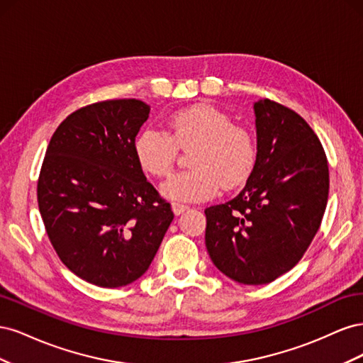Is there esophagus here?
Here are the masks:
<instances>
[{
	"instance_id": "esophagus-1",
	"label": "esophagus",
	"mask_w": 363,
	"mask_h": 363,
	"mask_svg": "<svg viewBox=\"0 0 363 363\" xmlns=\"http://www.w3.org/2000/svg\"><path fill=\"white\" fill-rule=\"evenodd\" d=\"M171 207H172V212H174L175 216L182 215L183 212H186V211H188V208H189L186 204H180V203H172Z\"/></svg>"
}]
</instances>
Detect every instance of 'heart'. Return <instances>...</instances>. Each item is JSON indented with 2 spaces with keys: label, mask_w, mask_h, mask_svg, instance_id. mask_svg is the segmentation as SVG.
Wrapping results in <instances>:
<instances>
[{
  "label": "heart",
  "mask_w": 363,
  "mask_h": 363,
  "mask_svg": "<svg viewBox=\"0 0 363 363\" xmlns=\"http://www.w3.org/2000/svg\"><path fill=\"white\" fill-rule=\"evenodd\" d=\"M188 171L172 174L163 182L164 199L182 203L204 201L218 189H236L255 169L257 144L247 127L233 124L225 112L211 104H196L168 118V135L157 128L140 130L133 142V156L142 172L164 177L177 148L189 150Z\"/></svg>",
  "instance_id": "heart-1"
}]
</instances>
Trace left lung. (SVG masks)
<instances>
[{"label":"left lung","instance_id":"obj_1","mask_svg":"<svg viewBox=\"0 0 363 363\" xmlns=\"http://www.w3.org/2000/svg\"><path fill=\"white\" fill-rule=\"evenodd\" d=\"M257 160L233 200L207 207L206 247L215 267L242 284L292 269L321 225L328 164L311 125L271 100L255 103Z\"/></svg>","mask_w":363,"mask_h":363}]
</instances>
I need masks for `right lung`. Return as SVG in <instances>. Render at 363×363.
Listing matches in <instances>:
<instances>
[{
	"label": "right lung",
	"mask_w": 363,
	"mask_h": 363,
	"mask_svg": "<svg viewBox=\"0 0 363 363\" xmlns=\"http://www.w3.org/2000/svg\"><path fill=\"white\" fill-rule=\"evenodd\" d=\"M148 115L135 98L82 107L54 131L42 163L38 204L50 242L65 267L95 286L138 280L174 219L133 156Z\"/></svg>",
	"instance_id": "right-lung-1"
}]
</instances>
